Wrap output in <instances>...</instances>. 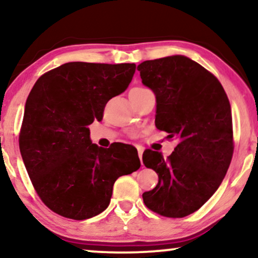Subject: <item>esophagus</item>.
Returning a JSON list of instances; mask_svg holds the SVG:
<instances>
[{
    "label": "esophagus",
    "instance_id": "esophagus-1",
    "mask_svg": "<svg viewBox=\"0 0 258 258\" xmlns=\"http://www.w3.org/2000/svg\"><path fill=\"white\" fill-rule=\"evenodd\" d=\"M137 151H139V157L141 162H142V156H143V151H144V148L142 146H137Z\"/></svg>",
    "mask_w": 258,
    "mask_h": 258
}]
</instances>
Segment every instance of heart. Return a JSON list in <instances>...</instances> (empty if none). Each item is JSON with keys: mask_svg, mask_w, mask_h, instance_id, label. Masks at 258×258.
I'll list each match as a JSON object with an SVG mask.
<instances>
[{"mask_svg": "<svg viewBox=\"0 0 258 258\" xmlns=\"http://www.w3.org/2000/svg\"><path fill=\"white\" fill-rule=\"evenodd\" d=\"M146 89V88H142V87H134L132 90L130 91H141V90H144Z\"/></svg>", "mask_w": 258, "mask_h": 258, "instance_id": "1", "label": "heart"}]
</instances>
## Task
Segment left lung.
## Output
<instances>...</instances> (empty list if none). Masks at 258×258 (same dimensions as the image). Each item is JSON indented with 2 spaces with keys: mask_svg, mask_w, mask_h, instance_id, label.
I'll use <instances>...</instances> for the list:
<instances>
[{
  "mask_svg": "<svg viewBox=\"0 0 258 258\" xmlns=\"http://www.w3.org/2000/svg\"><path fill=\"white\" fill-rule=\"evenodd\" d=\"M137 69L156 96V128L178 141L167 160L158 151L143 153L144 165L158 175L143 202L162 216L185 217L214 195L230 165V103L220 81L185 56L144 61Z\"/></svg>",
  "mask_w": 258,
  "mask_h": 258,
  "instance_id": "left-lung-1",
  "label": "left lung"
}]
</instances>
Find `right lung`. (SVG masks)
Segmentation results:
<instances>
[{
    "mask_svg": "<svg viewBox=\"0 0 258 258\" xmlns=\"http://www.w3.org/2000/svg\"><path fill=\"white\" fill-rule=\"evenodd\" d=\"M135 63L69 62L45 73L27 98L20 151L37 195L54 213L87 220L107 209L119 176L141 167L136 148L91 143L88 125L103 118Z\"/></svg>",
    "mask_w": 258,
    "mask_h": 258,
    "instance_id": "obj_1",
    "label": "right lung"
}]
</instances>
